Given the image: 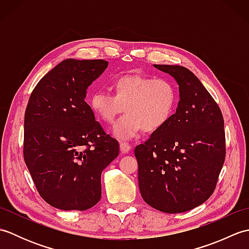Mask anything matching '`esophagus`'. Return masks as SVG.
Here are the masks:
<instances>
[{"label": "esophagus", "mask_w": 249, "mask_h": 249, "mask_svg": "<svg viewBox=\"0 0 249 249\" xmlns=\"http://www.w3.org/2000/svg\"><path fill=\"white\" fill-rule=\"evenodd\" d=\"M120 150L121 152L123 153V154H126V153H128L130 150V145L127 142H121L120 143Z\"/></svg>", "instance_id": "34e87169"}]
</instances>
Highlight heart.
<instances>
[{
    "label": "heart",
    "mask_w": 249,
    "mask_h": 249,
    "mask_svg": "<svg viewBox=\"0 0 249 249\" xmlns=\"http://www.w3.org/2000/svg\"><path fill=\"white\" fill-rule=\"evenodd\" d=\"M112 95L95 91L89 97V108L104 123L127 113L116 122L112 135L120 140L133 139L141 130L156 133L161 129L176 110L178 94L173 83L165 78L138 73H124L111 81Z\"/></svg>",
    "instance_id": "heart-1"
}]
</instances>
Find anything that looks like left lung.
Returning a JSON list of instances; mask_svg holds the SVG:
<instances>
[{
    "label": "left lung",
    "mask_w": 249,
    "mask_h": 249,
    "mask_svg": "<svg viewBox=\"0 0 249 249\" xmlns=\"http://www.w3.org/2000/svg\"><path fill=\"white\" fill-rule=\"evenodd\" d=\"M178 84L170 121L135 149L142 198L160 212H187L208 200L226 156L224 118L213 97L186 67L154 65Z\"/></svg>",
    "instance_id": "left-lung-1"
}]
</instances>
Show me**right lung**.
I'll list each match as a JSON object with an SVG mask.
<instances>
[{
  "instance_id": "right-lung-1",
  "label": "right lung",
  "mask_w": 249,
  "mask_h": 249,
  "mask_svg": "<svg viewBox=\"0 0 249 249\" xmlns=\"http://www.w3.org/2000/svg\"><path fill=\"white\" fill-rule=\"evenodd\" d=\"M107 67L104 60H64L30 96L24 161L40 197L56 209L84 211L96 204L102 172L119 155V142L105 133L84 100Z\"/></svg>"
}]
</instances>
